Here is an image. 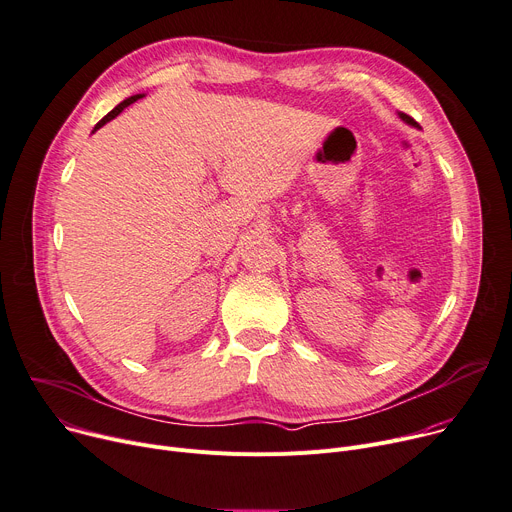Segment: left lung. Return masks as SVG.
I'll return each instance as SVG.
<instances>
[{
    "instance_id": "obj_1",
    "label": "left lung",
    "mask_w": 512,
    "mask_h": 512,
    "mask_svg": "<svg viewBox=\"0 0 512 512\" xmlns=\"http://www.w3.org/2000/svg\"><path fill=\"white\" fill-rule=\"evenodd\" d=\"M399 117H401V119H403V121H405L407 125H412V127H418V123H416V121H414V119H412L410 115H405V113H399Z\"/></svg>"
}]
</instances>
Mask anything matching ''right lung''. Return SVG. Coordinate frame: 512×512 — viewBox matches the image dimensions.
Wrapping results in <instances>:
<instances>
[{
	"instance_id": "right-lung-1",
	"label": "right lung",
	"mask_w": 512,
	"mask_h": 512,
	"mask_svg": "<svg viewBox=\"0 0 512 512\" xmlns=\"http://www.w3.org/2000/svg\"><path fill=\"white\" fill-rule=\"evenodd\" d=\"M142 96H144V94H135V96H129V98H125V100H123V102H119V105H117V107H115V109H113V111H111V113H109V115H105V117H102V119H100V121H98V123H96V127H94V131H96V129H100V127H102V125H105V123H107V121H111V119H115V117H117V115H119V113H121V111H123V109H125V107H129V105H133V102H135V100H138V98H142Z\"/></svg>"
}]
</instances>
